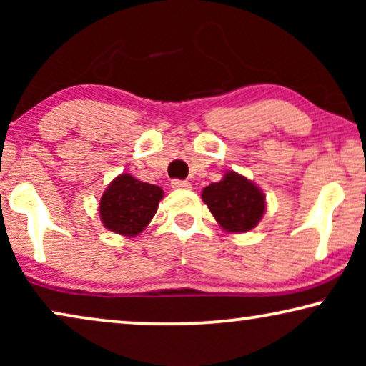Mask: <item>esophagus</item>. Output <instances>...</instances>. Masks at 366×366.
Segmentation results:
<instances>
[{
    "label": "esophagus",
    "mask_w": 366,
    "mask_h": 366,
    "mask_svg": "<svg viewBox=\"0 0 366 366\" xmlns=\"http://www.w3.org/2000/svg\"><path fill=\"white\" fill-rule=\"evenodd\" d=\"M172 187L177 189H188V188H192V183L187 182V179H173Z\"/></svg>",
    "instance_id": "obj_1"
}]
</instances>
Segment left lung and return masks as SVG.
Returning a JSON list of instances; mask_svg holds the SVG:
<instances>
[{
    "label": "left lung",
    "instance_id": "1",
    "mask_svg": "<svg viewBox=\"0 0 366 366\" xmlns=\"http://www.w3.org/2000/svg\"><path fill=\"white\" fill-rule=\"evenodd\" d=\"M202 198L224 232H249L264 213V197L259 188L234 172L203 188Z\"/></svg>",
    "mask_w": 366,
    "mask_h": 366
}]
</instances>
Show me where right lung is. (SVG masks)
<instances>
[{"instance_id": "obj_1", "label": "right lung", "mask_w": 366, "mask_h": 366, "mask_svg": "<svg viewBox=\"0 0 366 366\" xmlns=\"http://www.w3.org/2000/svg\"><path fill=\"white\" fill-rule=\"evenodd\" d=\"M163 189L143 183L132 174H119L103 193L99 218L109 232L137 237L157 213Z\"/></svg>"}]
</instances>
